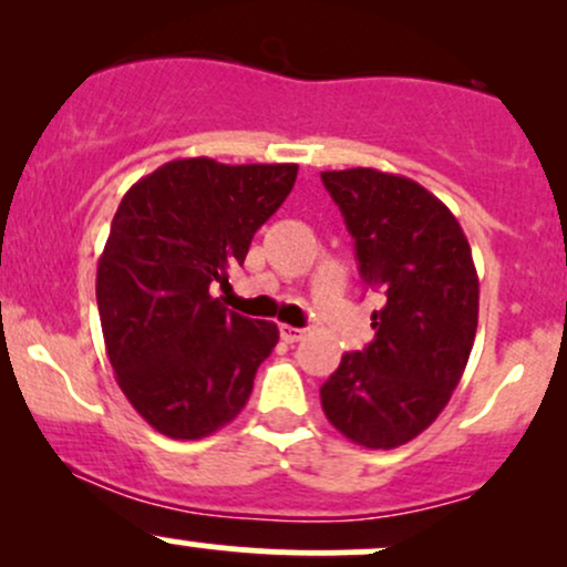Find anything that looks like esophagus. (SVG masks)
<instances>
[{
	"mask_svg": "<svg viewBox=\"0 0 567 567\" xmlns=\"http://www.w3.org/2000/svg\"><path fill=\"white\" fill-rule=\"evenodd\" d=\"M279 336H282L285 343H298L303 338V330L292 328V324H279Z\"/></svg>",
	"mask_w": 567,
	"mask_h": 567,
	"instance_id": "obj_1",
	"label": "esophagus"
}]
</instances>
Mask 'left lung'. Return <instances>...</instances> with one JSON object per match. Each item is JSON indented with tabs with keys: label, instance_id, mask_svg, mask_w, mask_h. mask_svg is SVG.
Segmentation results:
<instances>
[{
	"label": "left lung",
	"instance_id": "8db88e82",
	"mask_svg": "<svg viewBox=\"0 0 567 567\" xmlns=\"http://www.w3.org/2000/svg\"><path fill=\"white\" fill-rule=\"evenodd\" d=\"M322 184L354 239L360 275L381 290L375 338L343 354L322 410L343 437L392 451L419 437L464 375L477 333L480 279L458 220L405 175L351 167Z\"/></svg>",
	"mask_w": 567,
	"mask_h": 567
}]
</instances>
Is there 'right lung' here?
Returning a JSON list of instances; mask_svg holds the SVG:
<instances>
[{
  "instance_id": "obj_1",
  "label": "right lung",
  "mask_w": 567,
  "mask_h": 567,
  "mask_svg": "<svg viewBox=\"0 0 567 567\" xmlns=\"http://www.w3.org/2000/svg\"><path fill=\"white\" fill-rule=\"evenodd\" d=\"M298 165H220L192 157L130 186L97 261V315L116 383L173 440H202L237 419L275 322L247 320L210 296L243 266Z\"/></svg>"
}]
</instances>
